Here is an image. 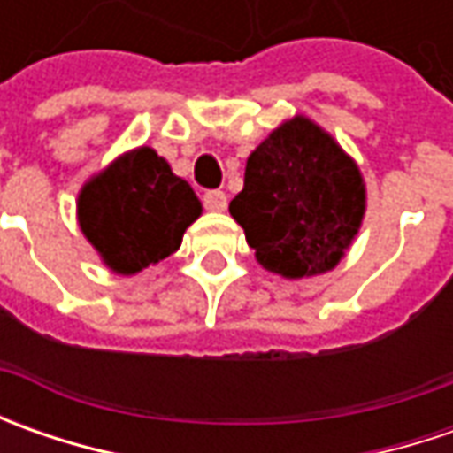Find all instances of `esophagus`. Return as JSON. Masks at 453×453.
<instances>
[{
	"label": "esophagus",
	"instance_id": "1",
	"mask_svg": "<svg viewBox=\"0 0 453 453\" xmlns=\"http://www.w3.org/2000/svg\"><path fill=\"white\" fill-rule=\"evenodd\" d=\"M203 206L209 211H224L226 209V194L224 191H206L203 194Z\"/></svg>",
	"mask_w": 453,
	"mask_h": 453
}]
</instances>
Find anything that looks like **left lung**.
I'll return each instance as SVG.
<instances>
[{
  "instance_id": "8db88e82",
  "label": "left lung",
  "mask_w": 453,
  "mask_h": 453,
  "mask_svg": "<svg viewBox=\"0 0 453 453\" xmlns=\"http://www.w3.org/2000/svg\"><path fill=\"white\" fill-rule=\"evenodd\" d=\"M229 211L265 270L300 280L330 272L353 244L365 183L333 135L295 115L252 150Z\"/></svg>"
}]
</instances>
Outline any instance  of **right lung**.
<instances>
[{"mask_svg":"<svg viewBox=\"0 0 453 453\" xmlns=\"http://www.w3.org/2000/svg\"><path fill=\"white\" fill-rule=\"evenodd\" d=\"M199 214L194 188L149 146L115 158L78 196L82 234L118 274H135L176 252Z\"/></svg>","mask_w":453,"mask_h":453,"instance_id":"1","label":"right lung"}]
</instances>
